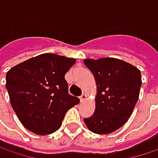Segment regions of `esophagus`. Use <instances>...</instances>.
<instances>
[{"instance_id": "1", "label": "esophagus", "mask_w": 158, "mask_h": 158, "mask_svg": "<svg viewBox=\"0 0 158 158\" xmlns=\"http://www.w3.org/2000/svg\"><path fill=\"white\" fill-rule=\"evenodd\" d=\"M87 98H88V96H87V94H85V93H83L80 97H79V100H80V102H83L84 101H86L87 100Z\"/></svg>"}]
</instances>
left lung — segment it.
<instances>
[{"label":"left lung","instance_id":"1","mask_svg":"<svg viewBox=\"0 0 158 158\" xmlns=\"http://www.w3.org/2000/svg\"><path fill=\"white\" fill-rule=\"evenodd\" d=\"M84 64L97 86L94 113L84 123L92 133L110 134L133 113L142 85L141 72L132 64L114 57L86 58Z\"/></svg>","mask_w":158,"mask_h":158}]
</instances>
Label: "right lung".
<instances>
[{
  "mask_svg": "<svg viewBox=\"0 0 158 158\" xmlns=\"http://www.w3.org/2000/svg\"><path fill=\"white\" fill-rule=\"evenodd\" d=\"M76 59L45 53L29 58L6 74L10 102L22 124L39 135L61 126L65 114L79 103L69 94L65 75Z\"/></svg>",
  "mask_w": 158,
  "mask_h": 158,
  "instance_id": "right-lung-1",
  "label": "right lung"
}]
</instances>
